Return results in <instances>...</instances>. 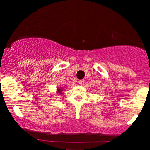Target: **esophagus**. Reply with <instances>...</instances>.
Segmentation results:
<instances>
[{
    "mask_svg": "<svg viewBox=\"0 0 150 150\" xmlns=\"http://www.w3.org/2000/svg\"><path fill=\"white\" fill-rule=\"evenodd\" d=\"M78 82H79V84H80V85H84V83H85V80H80L78 81Z\"/></svg>",
    "mask_w": 150,
    "mask_h": 150,
    "instance_id": "34e87169",
    "label": "esophagus"
}]
</instances>
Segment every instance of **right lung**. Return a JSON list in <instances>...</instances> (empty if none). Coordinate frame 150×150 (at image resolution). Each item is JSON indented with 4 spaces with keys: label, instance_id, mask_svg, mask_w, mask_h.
Segmentation results:
<instances>
[{
    "label": "right lung",
    "instance_id": "1",
    "mask_svg": "<svg viewBox=\"0 0 150 150\" xmlns=\"http://www.w3.org/2000/svg\"><path fill=\"white\" fill-rule=\"evenodd\" d=\"M58 93H59V94H61V92L62 90H61V89H58Z\"/></svg>",
    "mask_w": 150,
    "mask_h": 150
}]
</instances>
